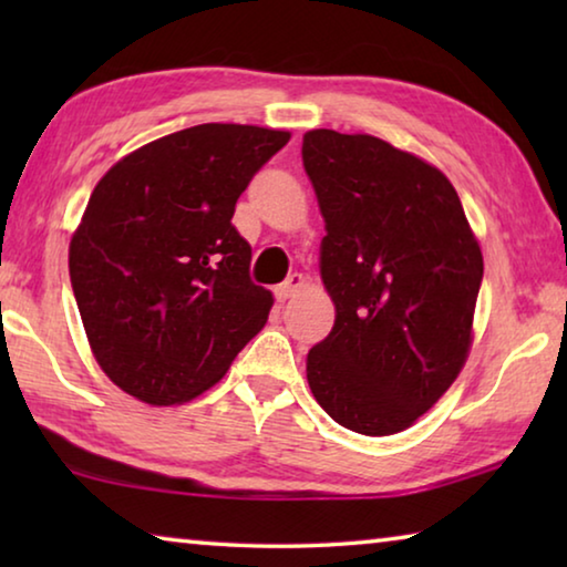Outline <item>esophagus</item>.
<instances>
[{"mask_svg": "<svg viewBox=\"0 0 567 567\" xmlns=\"http://www.w3.org/2000/svg\"><path fill=\"white\" fill-rule=\"evenodd\" d=\"M305 285H307L305 277H302L300 272H295V275L287 277V280H285L282 285H277V287H275V297H277V300H280V302L290 300V297H295L297 292H300Z\"/></svg>", "mask_w": 567, "mask_h": 567, "instance_id": "1", "label": "esophagus"}]
</instances>
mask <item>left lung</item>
Returning <instances> with one entry per match:
<instances>
[{"label": "left lung", "instance_id": "left-lung-1", "mask_svg": "<svg viewBox=\"0 0 567 567\" xmlns=\"http://www.w3.org/2000/svg\"><path fill=\"white\" fill-rule=\"evenodd\" d=\"M302 165L328 229L320 272L338 312L307 352V382L352 433H400L463 370L480 245L443 172L372 134L307 132Z\"/></svg>", "mask_w": 567, "mask_h": 567}]
</instances>
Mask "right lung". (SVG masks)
I'll return each mask as SVG.
<instances>
[{
    "mask_svg": "<svg viewBox=\"0 0 567 567\" xmlns=\"http://www.w3.org/2000/svg\"><path fill=\"white\" fill-rule=\"evenodd\" d=\"M290 132L197 124L120 159L70 243L84 332L114 385L150 405L213 388L265 328L272 295L249 277L237 197Z\"/></svg>",
    "mask_w": 567,
    "mask_h": 567,
    "instance_id": "add662e5",
    "label": "right lung"
}]
</instances>
